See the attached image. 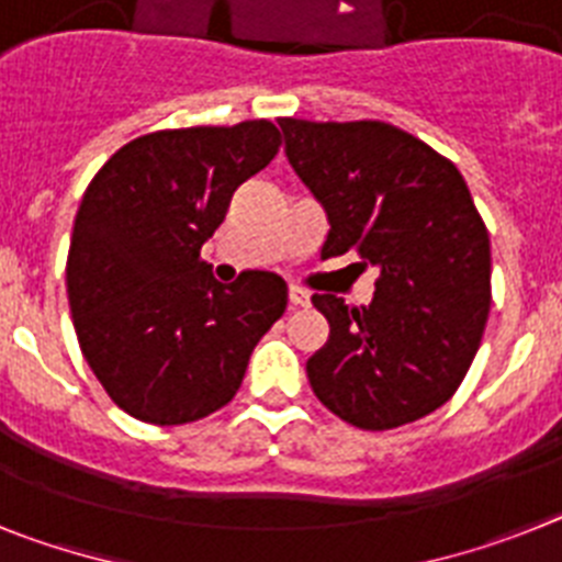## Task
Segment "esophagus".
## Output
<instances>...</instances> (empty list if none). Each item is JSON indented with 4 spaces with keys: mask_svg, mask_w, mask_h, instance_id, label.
<instances>
[{
    "mask_svg": "<svg viewBox=\"0 0 562 562\" xmlns=\"http://www.w3.org/2000/svg\"><path fill=\"white\" fill-rule=\"evenodd\" d=\"M289 303L294 305V308H305V305L311 303L308 291L300 289V285H291V289H289Z\"/></svg>",
    "mask_w": 562,
    "mask_h": 562,
    "instance_id": "34e87169",
    "label": "esophagus"
}]
</instances>
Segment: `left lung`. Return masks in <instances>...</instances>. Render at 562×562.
I'll use <instances>...</instances> for the list:
<instances>
[{
	"instance_id": "obj_1",
	"label": "left lung",
	"mask_w": 562,
	"mask_h": 562,
	"mask_svg": "<svg viewBox=\"0 0 562 562\" xmlns=\"http://www.w3.org/2000/svg\"><path fill=\"white\" fill-rule=\"evenodd\" d=\"M285 154L328 214L323 257L376 266L374 300L311 303L328 342L308 362L319 403L389 431L454 397L492 308V243L457 165L389 122L285 116Z\"/></svg>"
}]
</instances>
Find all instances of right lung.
I'll list each match as a JSON object with an SVG mask.
<instances>
[{
    "instance_id": "add662e5",
    "label": "right lung",
    "mask_w": 562,
    "mask_h": 562,
    "mask_svg": "<svg viewBox=\"0 0 562 562\" xmlns=\"http://www.w3.org/2000/svg\"><path fill=\"white\" fill-rule=\"evenodd\" d=\"M282 136L268 120L136 136L97 171L70 234L68 303L79 348L131 417L182 426L234 400L251 351L289 305L271 271L223 285L202 243Z\"/></svg>"
}]
</instances>
